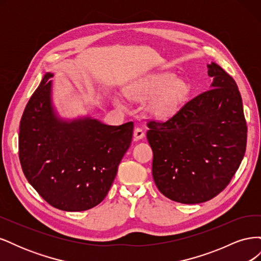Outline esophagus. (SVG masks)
<instances>
[{
  "instance_id": "esophagus-1",
  "label": "esophagus",
  "mask_w": 261,
  "mask_h": 261,
  "mask_svg": "<svg viewBox=\"0 0 261 261\" xmlns=\"http://www.w3.org/2000/svg\"><path fill=\"white\" fill-rule=\"evenodd\" d=\"M144 137H145V132L143 128L136 127L135 129H134V138H135V140L143 139Z\"/></svg>"
}]
</instances>
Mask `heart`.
I'll list each match as a JSON object with an SVG mask.
<instances>
[{
    "mask_svg": "<svg viewBox=\"0 0 261 261\" xmlns=\"http://www.w3.org/2000/svg\"><path fill=\"white\" fill-rule=\"evenodd\" d=\"M128 97L134 101L149 103L148 111L158 120H169L184 107L191 93V87L177 78L176 74L163 72L150 74L134 81L127 86ZM115 106L125 109L126 103L121 96L113 98Z\"/></svg>",
    "mask_w": 261,
    "mask_h": 261,
    "instance_id": "heart-1",
    "label": "heart"
}]
</instances>
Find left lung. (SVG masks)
<instances>
[{
  "instance_id": "1",
  "label": "left lung",
  "mask_w": 261,
  "mask_h": 261,
  "mask_svg": "<svg viewBox=\"0 0 261 261\" xmlns=\"http://www.w3.org/2000/svg\"><path fill=\"white\" fill-rule=\"evenodd\" d=\"M210 90L165 123H148L152 176L171 200L208 201L230 183L247 141L243 101L235 81L217 63L207 65Z\"/></svg>"
}]
</instances>
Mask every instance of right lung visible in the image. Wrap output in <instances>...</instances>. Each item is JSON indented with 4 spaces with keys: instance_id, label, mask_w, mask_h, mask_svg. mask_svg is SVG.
<instances>
[{
    "instance_id": "add662e5",
    "label": "right lung",
    "mask_w": 261,
    "mask_h": 261,
    "mask_svg": "<svg viewBox=\"0 0 261 261\" xmlns=\"http://www.w3.org/2000/svg\"><path fill=\"white\" fill-rule=\"evenodd\" d=\"M48 72L19 125V160L29 184L52 207L85 211L106 198L130 146L134 123L107 125L91 115L63 117Z\"/></svg>"
}]
</instances>
